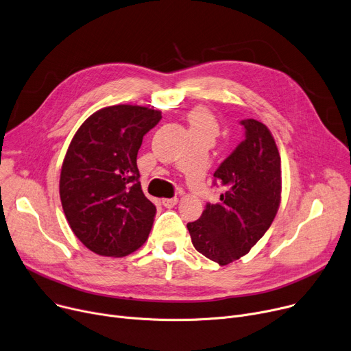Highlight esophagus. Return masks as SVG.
Segmentation results:
<instances>
[{
	"instance_id": "esophagus-1",
	"label": "esophagus",
	"mask_w": 351,
	"mask_h": 351,
	"mask_svg": "<svg viewBox=\"0 0 351 351\" xmlns=\"http://www.w3.org/2000/svg\"><path fill=\"white\" fill-rule=\"evenodd\" d=\"M176 203H178V197H171V199H163L162 200V204L165 206V207H168V208L173 207Z\"/></svg>"
}]
</instances>
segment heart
Here are the masks:
<instances>
[{"label": "heart", "instance_id": "obj_1", "mask_svg": "<svg viewBox=\"0 0 351 351\" xmlns=\"http://www.w3.org/2000/svg\"><path fill=\"white\" fill-rule=\"evenodd\" d=\"M188 120L192 134H207L210 136H215L219 131L216 119L206 107L193 108L188 115Z\"/></svg>", "mask_w": 351, "mask_h": 351}]
</instances>
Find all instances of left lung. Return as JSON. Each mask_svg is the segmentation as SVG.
<instances>
[{
  "label": "left lung",
  "instance_id": "left-lung-1",
  "mask_svg": "<svg viewBox=\"0 0 351 351\" xmlns=\"http://www.w3.org/2000/svg\"><path fill=\"white\" fill-rule=\"evenodd\" d=\"M244 139L215 172L224 193L207 203L199 220L188 223L195 248L227 265L245 255L272 224L281 203V156L269 130L241 120Z\"/></svg>",
  "mask_w": 351,
  "mask_h": 351
}]
</instances>
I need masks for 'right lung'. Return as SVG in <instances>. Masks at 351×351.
<instances>
[{"label": "right lung", "instance_id": "1", "mask_svg": "<svg viewBox=\"0 0 351 351\" xmlns=\"http://www.w3.org/2000/svg\"><path fill=\"white\" fill-rule=\"evenodd\" d=\"M160 119V111L148 107H106L91 114L70 143L60 200L70 228L90 251L125 256L147 241L156 207L141 189L136 155Z\"/></svg>", "mask_w": 351, "mask_h": 351}]
</instances>
